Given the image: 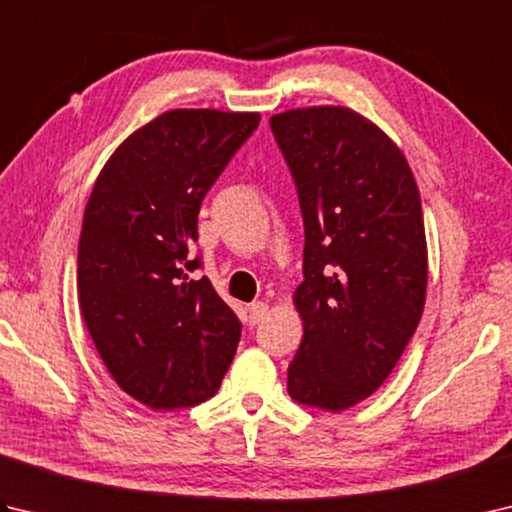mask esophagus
<instances>
[{"label": "esophagus", "instance_id": "1", "mask_svg": "<svg viewBox=\"0 0 512 512\" xmlns=\"http://www.w3.org/2000/svg\"><path fill=\"white\" fill-rule=\"evenodd\" d=\"M266 314H268V306L264 301H255V303H250V306H248V321L253 325L262 321Z\"/></svg>", "mask_w": 512, "mask_h": 512}]
</instances>
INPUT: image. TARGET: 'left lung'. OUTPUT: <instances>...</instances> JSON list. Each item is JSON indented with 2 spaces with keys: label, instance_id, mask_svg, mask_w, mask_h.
I'll list each match as a JSON object with an SVG mask.
<instances>
[{
  "label": "left lung",
  "instance_id": "8db88e82",
  "mask_svg": "<svg viewBox=\"0 0 512 512\" xmlns=\"http://www.w3.org/2000/svg\"><path fill=\"white\" fill-rule=\"evenodd\" d=\"M270 127L306 231L288 394L336 413L385 383L420 323L429 264L418 184L394 140L350 107L288 110Z\"/></svg>",
  "mask_w": 512,
  "mask_h": 512
}]
</instances>
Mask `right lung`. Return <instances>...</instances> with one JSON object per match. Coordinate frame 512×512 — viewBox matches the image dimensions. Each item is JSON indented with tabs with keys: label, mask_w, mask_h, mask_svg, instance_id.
<instances>
[{
	"label": "right lung",
	"mask_w": 512,
	"mask_h": 512,
	"mask_svg": "<svg viewBox=\"0 0 512 512\" xmlns=\"http://www.w3.org/2000/svg\"><path fill=\"white\" fill-rule=\"evenodd\" d=\"M257 125V112L160 114L118 145L85 206L83 321L118 387L151 409L209 400L235 356L242 323L191 277V246L204 195Z\"/></svg>",
	"instance_id": "add662e5"
}]
</instances>
